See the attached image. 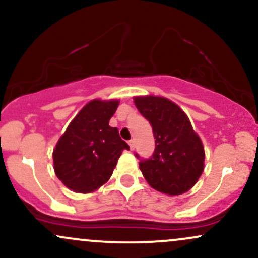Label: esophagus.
<instances>
[{"mask_svg":"<svg viewBox=\"0 0 258 258\" xmlns=\"http://www.w3.org/2000/svg\"><path fill=\"white\" fill-rule=\"evenodd\" d=\"M128 146H130V149L135 150L136 144H135V141H133V139H130V141H128Z\"/></svg>","mask_w":258,"mask_h":258,"instance_id":"esophagus-1","label":"esophagus"}]
</instances>
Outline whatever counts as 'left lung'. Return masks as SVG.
Returning a JSON list of instances; mask_svg holds the SVG:
<instances>
[{"label": "left lung", "instance_id": "8db88e82", "mask_svg": "<svg viewBox=\"0 0 258 258\" xmlns=\"http://www.w3.org/2000/svg\"><path fill=\"white\" fill-rule=\"evenodd\" d=\"M135 104L153 127L155 150L149 159L136 158L144 178L167 195L188 191L204 171L203 143L184 111L162 97H136Z\"/></svg>", "mask_w": 258, "mask_h": 258}]
</instances>
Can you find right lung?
Returning a JSON list of instances; mask_svg holds the SVG:
<instances>
[{
	"label": "right lung",
	"instance_id": "right-lung-1",
	"mask_svg": "<svg viewBox=\"0 0 258 258\" xmlns=\"http://www.w3.org/2000/svg\"><path fill=\"white\" fill-rule=\"evenodd\" d=\"M119 100L94 99L75 116L53 150L54 172L76 193H91L111 177L122 150L128 144L120 138L109 120Z\"/></svg>",
	"mask_w": 258,
	"mask_h": 258
}]
</instances>
